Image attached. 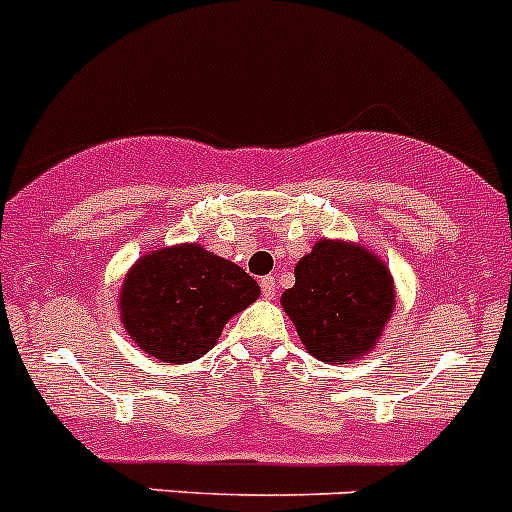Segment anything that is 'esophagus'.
<instances>
[{
  "mask_svg": "<svg viewBox=\"0 0 512 512\" xmlns=\"http://www.w3.org/2000/svg\"><path fill=\"white\" fill-rule=\"evenodd\" d=\"M261 291H263V298H273V295H276V291H278L276 276L261 278Z\"/></svg>",
  "mask_w": 512,
  "mask_h": 512,
  "instance_id": "1",
  "label": "esophagus"
}]
</instances>
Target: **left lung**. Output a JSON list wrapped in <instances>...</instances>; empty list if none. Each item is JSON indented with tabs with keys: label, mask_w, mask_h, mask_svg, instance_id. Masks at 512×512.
Masks as SVG:
<instances>
[{
	"label": "left lung",
	"mask_w": 512,
	"mask_h": 512,
	"mask_svg": "<svg viewBox=\"0 0 512 512\" xmlns=\"http://www.w3.org/2000/svg\"><path fill=\"white\" fill-rule=\"evenodd\" d=\"M293 273L281 305L305 350L328 365L370 355L397 305L387 263L355 241L320 239Z\"/></svg>",
	"instance_id": "8db88e82"
}]
</instances>
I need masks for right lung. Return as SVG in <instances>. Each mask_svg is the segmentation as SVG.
Returning <instances> with one entry per match:
<instances>
[{"instance_id": "obj_1", "label": "right lung", "mask_w": 512, "mask_h": 512, "mask_svg": "<svg viewBox=\"0 0 512 512\" xmlns=\"http://www.w3.org/2000/svg\"><path fill=\"white\" fill-rule=\"evenodd\" d=\"M261 288L241 266L202 244L147 251L125 273L118 315L125 333L160 362H192L217 345L224 325Z\"/></svg>"}]
</instances>
